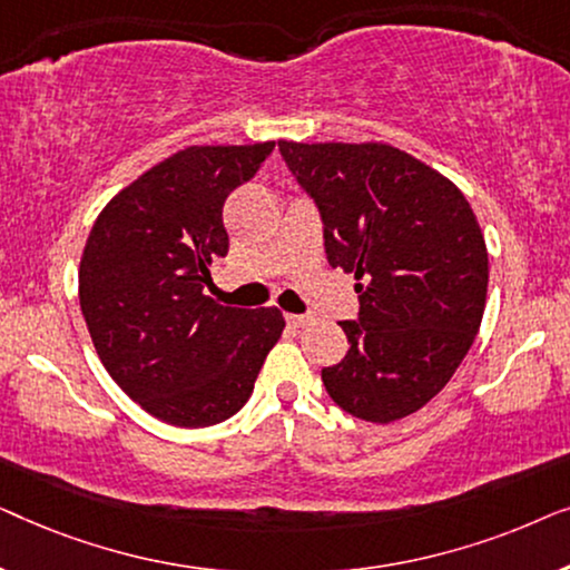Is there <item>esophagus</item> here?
Listing matches in <instances>:
<instances>
[{"label": "esophagus", "instance_id": "esophagus-1", "mask_svg": "<svg viewBox=\"0 0 570 570\" xmlns=\"http://www.w3.org/2000/svg\"><path fill=\"white\" fill-rule=\"evenodd\" d=\"M311 322H314V316H311V314H291V316H287V324L298 326V330H301V326L311 324Z\"/></svg>", "mask_w": 570, "mask_h": 570}]
</instances>
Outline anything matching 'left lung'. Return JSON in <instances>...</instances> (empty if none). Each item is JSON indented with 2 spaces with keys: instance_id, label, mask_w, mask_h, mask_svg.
<instances>
[{
  "instance_id": "8db88e82",
  "label": "left lung",
  "mask_w": 570,
  "mask_h": 570,
  "mask_svg": "<svg viewBox=\"0 0 570 570\" xmlns=\"http://www.w3.org/2000/svg\"><path fill=\"white\" fill-rule=\"evenodd\" d=\"M332 267L355 275L347 355L322 371L342 410L394 423L433 400L470 353L488 295V248L464 194L392 145L287 142Z\"/></svg>"
}]
</instances>
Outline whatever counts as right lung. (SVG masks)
<instances>
[{
  "label": "right lung",
  "instance_id": "add662e5",
  "mask_svg": "<svg viewBox=\"0 0 570 570\" xmlns=\"http://www.w3.org/2000/svg\"><path fill=\"white\" fill-rule=\"evenodd\" d=\"M275 142L186 147L121 189L92 225L80 308L111 379L178 428L228 420L285 330L277 308L220 306L205 287L228 254L223 205Z\"/></svg>",
  "mask_w": 570,
  "mask_h": 570
}]
</instances>
